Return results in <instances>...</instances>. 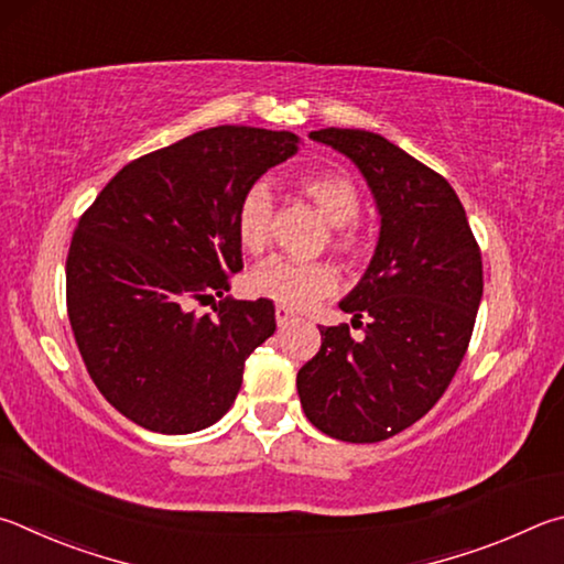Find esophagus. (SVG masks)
I'll return each instance as SVG.
<instances>
[{
    "instance_id": "esophagus-1",
    "label": "esophagus",
    "mask_w": 564,
    "mask_h": 564,
    "mask_svg": "<svg viewBox=\"0 0 564 564\" xmlns=\"http://www.w3.org/2000/svg\"><path fill=\"white\" fill-rule=\"evenodd\" d=\"M274 319H276V327L284 329V327H288V324H292V322L297 319V317H294V314H292L290 310H284V307H276V310H274Z\"/></svg>"
}]
</instances>
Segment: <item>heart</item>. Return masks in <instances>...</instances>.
Returning a JSON list of instances; mask_svg holds the SVG:
<instances>
[{
    "instance_id": "obj_1",
    "label": "heart",
    "mask_w": 564,
    "mask_h": 564,
    "mask_svg": "<svg viewBox=\"0 0 564 564\" xmlns=\"http://www.w3.org/2000/svg\"><path fill=\"white\" fill-rule=\"evenodd\" d=\"M300 193L317 207L332 225V247L349 262H359L369 252V240L357 225L361 210L359 187L341 171H310L297 177ZM274 220V197L267 183H252L242 193L235 210V232L242 250L264 252L270 245ZM337 272L327 262H294L272 257L250 274V292L272 300L284 310H310L337 290Z\"/></svg>"
}]
</instances>
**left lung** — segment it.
Returning a JSON list of instances; mask_svg holds the SVG:
<instances>
[{
    "label": "left lung",
    "mask_w": 564,
    "mask_h": 564,
    "mask_svg": "<svg viewBox=\"0 0 564 564\" xmlns=\"http://www.w3.org/2000/svg\"><path fill=\"white\" fill-rule=\"evenodd\" d=\"M310 135L357 163L381 230L369 270L339 304L364 337L349 324L322 327L319 351L297 373L300 401L332 438L387 441L436 406L466 357L482 297L480 247L446 177L399 145L359 128Z\"/></svg>",
    "instance_id": "1"
}]
</instances>
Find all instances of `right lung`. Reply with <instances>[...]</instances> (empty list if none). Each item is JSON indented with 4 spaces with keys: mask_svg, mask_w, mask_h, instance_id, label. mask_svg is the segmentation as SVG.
Listing matches in <instances>:
<instances>
[{
    "mask_svg": "<svg viewBox=\"0 0 564 564\" xmlns=\"http://www.w3.org/2000/svg\"><path fill=\"white\" fill-rule=\"evenodd\" d=\"M290 131L217 126L123 165L78 220L66 310L88 377L116 411L155 433L213 426L242 387L245 359L270 339L274 304L225 297L242 270L235 210Z\"/></svg>",
    "mask_w": 564,
    "mask_h": 564,
    "instance_id": "obj_1",
    "label": "right lung"
}]
</instances>
